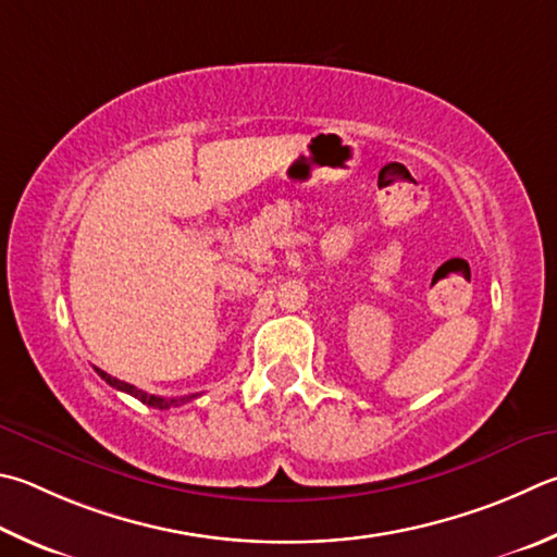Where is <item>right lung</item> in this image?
Masks as SVG:
<instances>
[{"label": "right lung", "mask_w": 557, "mask_h": 557, "mask_svg": "<svg viewBox=\"0 0 557 557\" xmlns=\"http://www.w3.org/2000/svg\"><path fill=\"white\" fill-rule=\"evenodd\" d=\"M95 370H97V375H99V377H102L107 384H111V387L119 389V392H126V394H131V397H136L138 401H144V404H148V407H153V409H170V407H180V404H185V401H189L191 397H195V394H191V397H180V399H165V397H156V394H148V392H144V389L134 387V384H128V382H121V380H116V377L107 375L104 370H99V368H95Z\"/></svg>", "instance_id": "1"}]
</instances>
